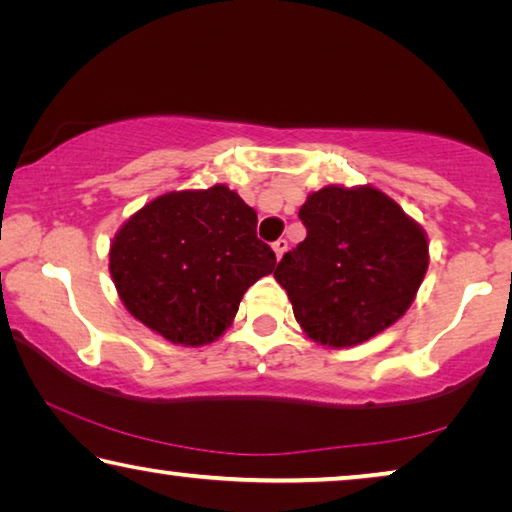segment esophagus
<instances>
[{
	"label": "esophagus",
	"mask_w": 512,
	"mask_h": 512,
	"mask_svg": "<svg viewBox=\"0 0 512 512\" xmlns=\"http://www.w3.org/2000/svg\"><path fill=\"white\" fill-rule=\"evenodd\" d=\"M287 248H289V241H287V239H277V241H275V244H273V250H275L277 262H280L282 255L287 253Z\"/></svg>",
	"instance_id": "34e87169"
}]
</instances>
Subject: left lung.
<instances>
[{
  "label": "left lung",
  "mask_w": 512,
  "mask_h": 512,
  "mask_svg": "<svg viewBox=\"0 0 512 512\" xmlns=\"http://www.w3.org/2000/svg\"><path fill=\"white\" fill-rule=\"evenodd\" d=\"M298 216L307 237L273 277L307 339L352 348L406 314L429 268V239L391 196L372 185H325Z\"/></svg>",
  "instance_id": "obj_1"
}]
</instances>
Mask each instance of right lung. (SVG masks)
I'll return each instance as SVG.
<instances>
[{"label":"right lung","instance_id":"obj_1","mask_svg":"<svg viewBox=\"0 0 512 512\" xmlns=\"http://www.w3.org/2000/svg\"><path fill=\"white\" fill-rule=\"evenodd\" d=\"M255 228L257 212L228 185L153 198L110 241L119 300L169 343H214L250 284L275 268V253Z\"/></svg>","mask_w":512,"mask_h":512}]
</instances>
